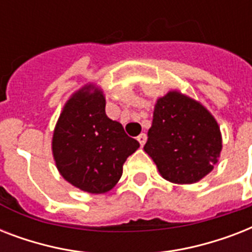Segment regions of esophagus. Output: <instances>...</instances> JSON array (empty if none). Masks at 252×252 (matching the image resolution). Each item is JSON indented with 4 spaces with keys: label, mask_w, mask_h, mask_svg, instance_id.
<instances>
[{
    "label": "esophagus",
    "mask_w": 252,
    "mask_h": 252,
    "mask_svg": "<svg viewBox=\"0 0 252 252\" xmlns=\"http://www.w3.org/2000/svg\"><path fill=\"white\" fill-rule=\"evenodd\" d=\"M146 138H148V137H146L145 133H141V134H140V136H137V141L140 142V145H141V146L145 145Z\"/></svg>",
    "instance_id": "esophagus-1"
}]
</instances>
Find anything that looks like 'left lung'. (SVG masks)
<instances>
[{
  "label": "left lung",
  "mask_w": 252,
  "mask_h": 252,
  "mask_svg": "<svg viewBox=\"0 0 252 252\" xmlns=\"http://www.w3.org/2000/svg\"><path fill=\"white\" fill-rule=\"evenodd\" d=\"M222 140L209 111L178 91L157 100L144 150L168 182L191 184L219 162Z\"/></svg>",
  "instance_id": "8db88e82"
}]
</instances>
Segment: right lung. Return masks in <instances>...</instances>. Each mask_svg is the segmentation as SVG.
<instances>
[{
    "label": "right lung",
    "mask_w": 252,
    "mask_h": 252,
    "mask_svg": "<svg viewBox=\"0 0 252 252\" xmlns=\"http://www.w3.org/2000/svg\"><path fill=\"white\" fill-rule=\"evenodd\" d=\"M140 148L120 123L106 115L102 91L85 86L65 104L53 132L52 152L65 180L90 193L110 191L123 165Z\"/></svg>",
    "instance_id": "add662e5"
}]
</instances>
